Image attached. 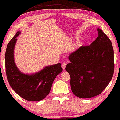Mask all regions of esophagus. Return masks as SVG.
I'll return each instance as SVG.
<instances>
[{
    "label": "esophagus",
    "mask_w": 120,
    "mask_h": 120,
    "mask_svg": "<svg viewBox=\"0 0 120 120\" xmlns=\"http://www.w3.org/2000/svg\"><path fill=\"white\" fill-rule=\"evenodd\" d=\"M66 64L65 63L62 64L61 67L62 68V69H63L64 70V69H65V68H66Z\"/></svg>",
    "instance_id": "esophagus-1"
}]
</instances>
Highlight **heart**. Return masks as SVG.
I'll return each instance as SVG.
<instances>
[{
	"label": "heart",
	"mask_w": 120,
	"mask_h": 120,
	"mask_svg": "<svg viewBox=\"0 0 120 120\" xmlns=\"http://www.w3.org/2000/svg\"><path fill=\"white\" fill-rule=\"evenodd\" d=\"M79 45H81V43H79Z\"/></svg>",
	"instance_id": "obj_1"
}]
</instances>
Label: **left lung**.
<instances>
[{
  "mask_svg": "<svg viewBox=\"0 0 120 120\" xmlns=\"http://www.w3.org/2000/svg\"><path fill=\"white\" fill-rule=\"evenodd\" d=\"M89 46H81L69 56L66 70L70 77L73 94L81 98L100 94L113 77L114 50L111 40L100 29Z\"/></svg>",
  "mask_w": 120,
  "mask_h": 120,
  "instance_id": "8db88e82",
  "label": "left lung"
}]
</instances>
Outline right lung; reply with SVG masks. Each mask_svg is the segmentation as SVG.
I'll use <instances>...</instances> for the list:
<instances>
[{
	"label": "right lung",
	"mask_w": 120,
	"mask_h": 120,
	"mask_svg": "<svg viewBox=\"0 0 120 120\" xmlns=\"http://www.w3.org/2000/svg\"><path fill=\"white\" fill-rule=\"evenodd\" d=\"M21 34L18 31L7 45L5 53L6 73L12 89L22 98L28 101L43 100L51 91L53 81L62 71L61 64L48 66L33 74H23L20 71L14 62V50L16 37Z\"/></svg>",
	"instance_id": "right-lung-1"
}]
</instances>
